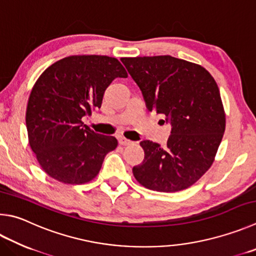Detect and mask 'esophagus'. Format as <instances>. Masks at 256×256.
<instances>
[{"mask_svg": "<svg viewBox=\"0 0 256 256\" xmlns=\"http://www.w3.org/2000/svg\"><path fill=\"white\" fill-rule=\"evenodd\" d=\"M118 143L120 144V146H131V144H133L132 141H130V140H128V138H118Z\"/></svg>", "mask_w": 256, "mask_h": 256, "instance_id": "esophagus-1", "label": "esophagus"}]
</instances>
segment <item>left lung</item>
Segmentation results:
<instances>
[{"label":"left lung","instance_id":"obj_1","mask_svg":"<svg viewBox=\"0 0 256 256\" xmlns=\"http://www.w3.org/2000/svg\"><path fill=\"white\" fill-rule=\"evenodd\" d=\"M148 110L172 125L166 146L142 141L144 160L133 168L143 187L160 192L189 188L215 160L226 126L220 88L200 64L171 56L122 58Z\"/></svg>","mask_w":256,"mask_h":256}]
</instances>
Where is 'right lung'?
I'll list each match as a JSON object with an SVG mask.
<instances>
[{
  "instance_id": "add662e5",
  "label": "right lung",
  "mask_w": 256,
  "mask_h": 256,
  "mask_svg": "<svg viewBox=\"0 0 256 256\" xmlns=\"http://www.w3.org/2000/svg\"><path fill=\"white\" fill-rule=\"evenodd\" d=\"M128 77L118 59L76 54L49 66L34 82L26 105L29 144L44 171L66 184H82L98 174L104 158L118 146L82 118L100 108L106 88Z\"/></svg>"
}]
</instances>
